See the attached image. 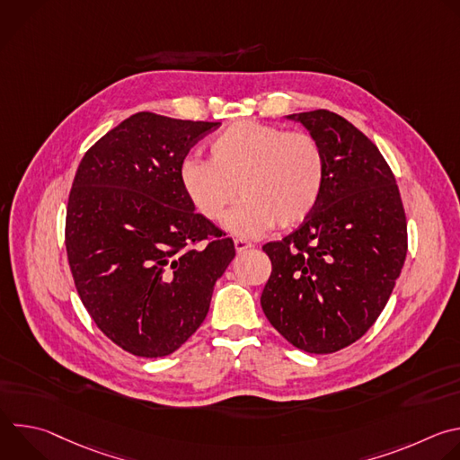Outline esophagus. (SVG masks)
Segmentation results:
<instances>
[{
    "mask_svg": "<svg viewBox=\"0 0 460 460\" xmlns=\"http://www.w3.org/2000/svg\"><path fill=\"white\" fill-rule=\"evenodd\" d=\"M251 247H252L251 242L242 240V238H234V249H236V252H243V251H247V249H251Z\"/></svg>",
    "mask_w": 460,
    "mask_h": 460,
    "instance_id": "34e87169",
    "label": "esophagus"
}]
</instances>
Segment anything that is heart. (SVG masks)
<instances>
[{"label": "heart", "mask_w": 460, "mask_h": 460, "mask_svg": "<svg viewBox=\"0 0 460 460\" xmlns=\"http://www.w3.org/2000/svg\"><path fill=\"white\" fill-rule=\"evenodd\" d=\"M209 160L187 158L180 181L208 220H220L243 196L226 227L238 236H258L275 224L289 229L314 209L323 185V156L305 133L245 119L226 127L208 146Z\"/></svg>", "instance_id": "heart-1"}]
</instances>
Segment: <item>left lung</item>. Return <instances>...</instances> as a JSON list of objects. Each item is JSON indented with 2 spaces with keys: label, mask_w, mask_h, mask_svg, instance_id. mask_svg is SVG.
<instances>
[{
  "label": "left lung",
  "mask_w": 460,
  "mask_h": 460,
  "mask_svg": "<svg viewBox=\"0 0 460 460\" xmlns=\"http://www.w3.org/2000/svg\"><path fill=\"white\" fill-rule=\"evenodd\" d=\"M323 156L311 215L264 249L271 277L260 304L295 348L325 355L357 342L375 323L404 266L408 226L399 185L376 146L346 118L289 114Z\"/></svg>",
  "instance_id": "left-lung-1"
}]
</instances>
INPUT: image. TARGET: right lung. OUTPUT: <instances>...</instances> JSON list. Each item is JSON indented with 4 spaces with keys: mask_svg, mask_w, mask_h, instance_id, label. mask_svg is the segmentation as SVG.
I'll list each match as a JSON object with an SVG mask.
<instances>
[{
    "mask_svg": "<svg viewBox=\"0 0 460 460\" xmlns=\"http://www.w3.org/2000/svg\"><path fill=\"white\" fill-rule=\"evenodd\" d=\"M218 127L137 112L80 162L65 220L69 266L91 318L127 353L176 351L234 258L233 240L194 213L180 181L190 147Z\"/></svg>",
    "mask_w": 460,
    "mask_h": 460,
    "instance_id": "1",
    "label": "right lung"
}]
</instances>
